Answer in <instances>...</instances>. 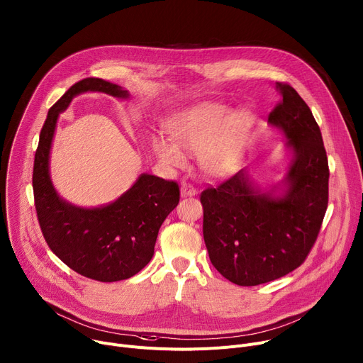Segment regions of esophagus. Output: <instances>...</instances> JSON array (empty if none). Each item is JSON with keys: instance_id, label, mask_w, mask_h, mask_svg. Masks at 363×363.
<instances>
[{"instance_id": "obj_1", "label": "esophagus", "mask_w": 363, "mask_h": 363, "mask_svg": "<svg viewBox=\"0 0 363 363\" xmlns=\"http://www.w3.org/2000/svg\"><path fill=\"white\" fill-rule=\"evenodd\" d=\"M195 194H196V189L191 184L184 182L181 185V196H194Z\"/></svg>"}]
</instances>
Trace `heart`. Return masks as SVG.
<instances>
[{"label":"heart","mask_w":363,"mask_h":363,"mask_svg":"<svg viewBox=\"0 0 363 363\" xmlns=\"http://www.w3.org/2000/svg\"><path fill=\"white\" fill-rule=\"evenodd\" d=\"M223 103L208 101L178 113L168 125L175 143L153 142L158 160L168 168H182L185 153H198V165L208 178H224L234 172L240 147L252 125V113L240 109L231 116Z\"/></svg>","instance_id":"obj_1"}]
</instances>
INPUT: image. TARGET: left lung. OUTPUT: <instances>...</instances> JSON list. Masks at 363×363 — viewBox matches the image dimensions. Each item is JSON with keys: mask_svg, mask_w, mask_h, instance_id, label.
Returning <instances> with one entry per match:
<instances>
[{"mask_svg": "<svg viewBox=\"0 0 363 363\" xmlns=\"http://www.w3.org/2000/svg\"><path fill=\"white\" fill-rule=\"evenodd\" d=\"M281 99L269 123L293 152L281 194L263 192L241 169L201 192L202 233L213 266L238 286L280 279L303 264L319 235L329 199V165L319 125L298 93L276 83Z\"/></svg>", "mask_w": 363, "mask_h": 363, "instance_id": "left-lung-1", "label": "left lung"}]
</instances>
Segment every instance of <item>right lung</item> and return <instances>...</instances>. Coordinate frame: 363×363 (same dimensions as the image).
Listing matches in <instances>:
<instances>
[{"label":"right lung","mask_w":363,"mask_h":363,"mask_svg":"<svg viewBox=\"0 0 363 363\" xmlns=\"http://www.w3.org/2000/svg\"><path fill=\"white\" fill-rule=\"evenodd\" d=\"M84 91L129 97L128 90L118 84L87 77L74 83L50 108L34 158V203L50 250L76 273L111 283L135 276L150 262L160 228L179 202V186L175 181L142 174L116 201L97 208H82L62 199L48 171L51 142L59 115Z\"/></svg>","instance_id":"right-lung-1"}]
</instances>
